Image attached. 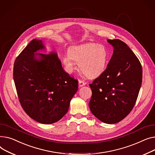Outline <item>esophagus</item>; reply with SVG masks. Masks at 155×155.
I'll list each match as a JSON object with an SVG mask.
<instances>
[{"label":"esophagus","mask_w":155,"mask_h":155,"mask_svg":"<svg viewBox=\"0 0 155 155\" xmlns=\"http://www.w3.org/2000/svg\"><path fill=\"white\" fill-rule=\"evenodd\" d=\"M78 84H79V87H83V86H85V84H86V83H84V82L83 81H81V80H79V81Z\"/></svg>","instance_id":"1"}]
</instances>
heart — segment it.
Listing matches in <instances>:
<instances>
[{
    "mask_svg": "<svg viewBox=\"0 0 155 155\" xmlns=\"http://www.w3.org/2000/svg\"><path fill=\"white\" fill-rule=\"evenodd\" d=\"M109 60V52L102 44L86 43L71 47L64 54L62 62L65 71L71 74L78 62L79 69L88 78H94L102 74Z\"/></svg>",
    "mask_w": 155,
    "mask_h": 155,
    "instance_id": "heart-1",
    "label": "heart"
}]
</instances>
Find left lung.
Masks as SVG:
<instances>
[{
    "mask_svg": "<svg viewBox=\"0 0 155 155\" xmlns=\"http://www.w3.org/2000/svg\"><path fill=\"white\" fill-rule=\"evenodd\" d=\"M114 48L106 70L89 86L90 110L106 124L120 122L135 104L142 83V67L134 52L120 39H107Z\"/></svg>",
    "mask_w": 155,
    "mask_h": 155,
    "instance_id": "left-lung-1",
    "label": "left lung"
}]
</instances>
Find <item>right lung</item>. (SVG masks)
<instances>
[{"mask_svg": "<svg viewBox=\"0 0 155 155\" xmlns=\"http://www.w3.org/2000/svg\"><path fill=\"white\" fill-rule=\"evenodd\" d=\"M45 49L41 40H32L16 58L13 76L25 112L38 123L49 124L68 112L78 81L63 69L56 52L36 53Z\"/></svg>", "mask_w": 155, "mask_h": 155, "instance_id": "1", "label": "right lung"}]
</instances>
